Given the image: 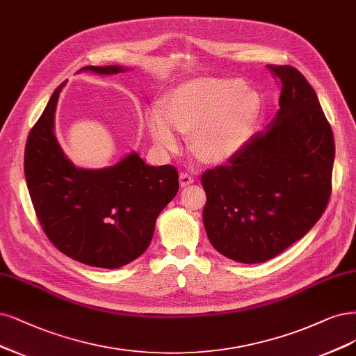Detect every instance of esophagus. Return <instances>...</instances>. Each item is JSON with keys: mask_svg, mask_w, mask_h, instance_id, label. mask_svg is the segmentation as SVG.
<instances>
[{"mask_svg": "<svg viewBox=\"0 0 356 356\" xmlns=\"http://www.w3.org/2000/svg\"><path fill=\"white\" fill-rule=\"evenodd\" d=\"M194 181H195V178L191 174H188V172H181L179 174L181 187H187V186H190V184H193Z\"/></svg>", "mask_w": 356, "mask_h": 356, "instance_id": "1", "label": "esophagus"}]
</instances>
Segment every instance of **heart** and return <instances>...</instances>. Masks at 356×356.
<instances>
[{"instance_id": "1", "label": "heart", "mask_w": 356, "mask_h": 356, "mask_svg": "<svg viewBox=\"0 0 356 356\" xmlns=\"http://www.w3.org/2000/svg\"><path fill=\"white\" fill-rule=\"evenodd\" d=\"M254 113L253 95L240 81L197 78L170 91L161 107L147 113L145 125L161 153H177L182 132H191V152L207 163H220L240 150Z\"/></svg>"}]
</instances>
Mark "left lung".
<instances>
[{
    "mask_svg": "<svg viewBox=\"0 0 356 356\" xmlns=\"http://www.w3.org/2000/svg\"><path fill=\"white\" fill-rule=\"evenodd\" d=\"M281 82L271 124L228 165L202 175L203 224L228 259L261 264L300 240L321 218L332 191L334 138L318 97L291 66H268Z\"/></svg>",
    "mask_w": 356,
    "mask_h": 356,
    "instance_id": "1",
    "label": "left lung"
}]
</instances>
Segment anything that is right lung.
Masks as SVG:
<instances>
[{
	"label": "right lung",
	"instance_id": "right-lung-1",
	"mask_svg": "<svg viewBox=\"0 0 356 356\" xmlns=\"http://www.w3.org/2000/svg\"><path fill=\"white\" fill-rule=\"evenodd\" d=\"M122 66L79 72L116 75ZM63 82L53 92L24 149V177L42 229L54 246L81 264L116 269L141 256L156 219L178 193L174 166H149L131 152L113 166L85 169L72 163L54 134Z\"/></svg>",
	"mask_w": 356,
	"mask_h": 356
}]
</instances>
